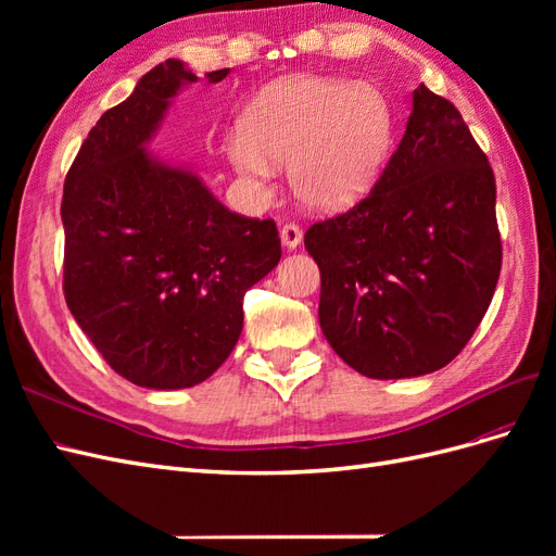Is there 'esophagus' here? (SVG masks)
<instances>
[{
    "mask_svg": "<svg viewBox=\"0 0 556 556\" xmlns=\"http://www.w3.org/2000/svg\"><path fill=\"white\" fill-rule=\"evenodd\" d=\"M280 239H282V243L288 245L290 250H294V248L301 243V239H304V233H301L299 225H294V223H285V225L280 227Z\"/></svg>",
    "mask_w": 556,
    "mask_h": 556,
    "instance_id": "34e87169",
    "label": "esophagus"
}]
</instances>
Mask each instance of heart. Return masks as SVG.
<instances>
[{
    "label": "heart",
    "instance_id": "b5f03b06",
    "mask_svg": "<svg viewBox=\"0 0 556 556\" xmlns=\"http://www.w3.org/2000/svg\"><path fill=\"white\" fill-rule=\"evenodd\" d=\"M394 141V109L374 83L301 76L268 88L227 141L237 172L266 182L290 164L294 194L317 211L364 197Z\"/></svg>",
    "mask_w": 556,
    "mask_h": 556
}]
</instances>
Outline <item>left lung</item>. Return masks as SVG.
<instances>
[{
	"mask_svg": "<svg viewBox=\"0 0 556 556\" xmlns=\"http://www.w3.org/2000/svg\"><path fill=\"white\" fill-rule=\"evenodd\" d=\"M319 266V327L357 374L439 371L492 304L501 274L496 180L462 113L419 86L378 182L304 237Z\"/></svg>",
	"mask_w": 556,
	"mask_h": 556,
	"instance_id": "8db88e82",
	"label": "left lung"
}]
</instances>
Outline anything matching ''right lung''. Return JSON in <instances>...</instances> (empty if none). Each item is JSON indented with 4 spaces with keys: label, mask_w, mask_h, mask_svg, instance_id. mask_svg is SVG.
Instances as JSON below:
<instances>
[{
    "label": "right lung",
    "mask_w": 556,
    "mask_h": 556,
    "mask_svg": "<svg viewBox=\"0 0 556 556\" xmlns=\"http://www.w3.org/2000/svg\"><path fill=\"white\" fill-rule=\"evenodd\" d=\"M194 80L166 60L99 117L60 208L66 306L113 371L148 390L213 376L241 336L245 292L280 262L274 220L231 213L197 174L146 150L169 99Z\"/></svg>",
    "instance_id": "add662e5"
}]
</instances>
